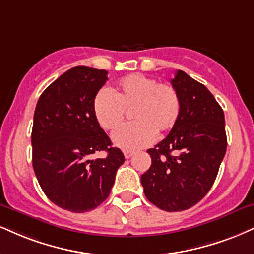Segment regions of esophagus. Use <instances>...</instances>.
Listing matches in <instances>:
<instances>
[{"instance_id":"esophagus-1","label":"esophagus","mask_w":254,"mask_h":254,"mask_svg":"<svg viewBox=\"0 0 254 254\" xmlns=\"http://www.w3.org/2000/svg\"><path fill=\"white\" fill-rule=\"evenodd\" d=\"M132 155H133L132 151H129V150H125L124 151V157L125 158H130L131 156H132Z\"/></svg>"}]
</instances>
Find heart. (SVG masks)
<instances>
[{"instance_id":"1","label":"heart","mask_w":254,"mask_h":254,"mask_svg":"<svg viewBox=\"0 0 254 254\" xmlns=\"http://www.w3.org/2000/svg\"><path fill=\"white\" fill-rule=\"evenodd\" d=\"M131 110L135 122L123 125L112 135L115 145L129 151L144 148L156 133L172 130L179 121L181 100L172 85L158 84L156 79L143 74L127 75L112 92L103 88L94 97V116L105 130L116 129Z\"/></svg>"}]
</instances>
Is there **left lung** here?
<instances>
[{"label":"left lung","instance_id":"left-lung-1","mask_svg":"<svg viewBox=\"0 0 254 254\" xmlns=\"http://www.w3.org/2000/svg\"><path fill=\"white\" fill-rule=\"evenodd\" d=\"M172 85L181 100L175 127L155 148L140 176L146 198L167 212L186 210L209 191L227 148L225 116L208 88L176 71Z\"/></svg>","mask_w":254,"mask_h":254}]
</instances>
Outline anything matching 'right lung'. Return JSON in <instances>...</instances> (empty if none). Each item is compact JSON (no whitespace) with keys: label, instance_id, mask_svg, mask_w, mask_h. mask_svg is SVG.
I'll return each instance as SVG.
<instances>
[{"label":"right lung","instance_id":"right-lung-1","mask_svg":"<svg viewBox=\"0 0 254 254\" xmlns=\"http://www.w3.org/2000/svg\"><path fill=\"white\" fill-rule=\"evenodd\" d=\"M108 71L77 66L61 74L40 96L32 130L33 168L54 204L84 213L104 202L125 158L98 123L93 100ZM98 151L105 159L91 160Z\"/></svg>","mask_w":254,"mask_h":254}]
</instances>
